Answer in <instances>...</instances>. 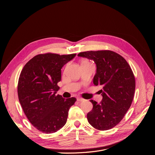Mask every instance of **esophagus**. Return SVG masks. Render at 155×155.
I'll list each match as a JSON object with an SVG mask.
<instances>
[{
  "label": "esophagus",
  "mask_w": 155,
  "mask_h": 155,
  "mask_svg": "<svg viewBox=\"0 0 155 155\" xmlns=\"http://www.w3.org/2000/svg\"><path fill=\"white\" fill-rule=\"evenodd\" d=\"M77 101H78V102H82V101H84V99H82V98H81V97H77Z\"/></svg>",
  "instance_id": "1"
}]
</instances>
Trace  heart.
I'll return each mask as SVG.
<instances>
[{
	"label": "heart",
	"instance_id": "heart-1",
	"mask_svg": "<svg viewBox=\"0 0 155 155\" xmlns=\"http://www.w3.org/2000/svg\"><path fill=\"white\" fill-rule=\"evenodd\" d=\"M84 63H88V62L87 61H86V60H84V61H82V64H84Z\"/></svg>",
	"mask_w": 155,
	"mask_h": 155
}]
</instances>
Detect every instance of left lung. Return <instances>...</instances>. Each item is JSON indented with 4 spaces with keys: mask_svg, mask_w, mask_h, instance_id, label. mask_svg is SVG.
<instances>
[{
    "mask_svg": "<svg viewBox=\"0 0 155 155\" xmlns=\"http://www.w3.org/2000/svg\"><path fill=\"white\" fill-rule=\"evenodd\" d=\"M78 56L94 60L97 70L93 83L102 87L101 102L90 101L93 108L87 114L88 122L98 130L110 129L120 123L132 104L136 87L133 71L123 56L110 50L81 52Z\"/></svg>",
    "mask_w": 155,
    "mask_h": 155,
    "instance_id": "8db88e82",
    "label": "left lung"
}]
</instances>
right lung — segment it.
<instances>
[{"label": "right lung", "mask_w": 155, "mask_h": 155, "mask_svg": "<svg viewBox=\"0 0 155 155\" xmlns=\"http://www.w3.org/2000/svg\"><path fill=\"white\" fill-rule=\"evenodd\" d=\"M76 54H40L22 70L18 94L23 111L30 123L41 132H56L66 124L68 110L77 101L56 95L61 78V69Z\"/></svg>", "instance_id": "1"}]
</instances>
